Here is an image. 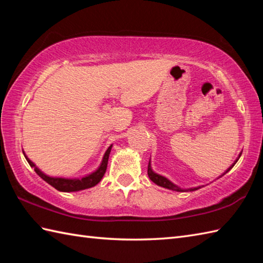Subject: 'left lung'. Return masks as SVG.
<instances>
[{"mask_svg": "<svg viewBox=\"0 0 263 263\" xmlns=\"http://www.w3.org/2000/svg\"><path fill=\"white\" fill-rule=\"evenodd\" d=\"M241 155H242V153H239V155H238V157L236 158V160L234 161V163H233L230 167H228V168H227L224 173H222V174H221L219 177L224 176V175L226 174V173H228V172H230V171L233 168L234 165H235V164L237 163V160L239 159V157H241ZM148 176H149L150 180H152L155 184H157V185H159V186H161V187L172 190V191H177V192H192V191H195V190L201 189V186L189 187V189H182V187H180V186H177L176 184H174L172 181H170L167 177L158 174V173H155V172L153 171V168H152V163H150V160H149V165H148ZM219 177H218V178H219Z\"/></svg>", "mask_w": 263, "mask_h": 263, "instance_id": "8db88e82", "label": "left lung"}]
</instances>
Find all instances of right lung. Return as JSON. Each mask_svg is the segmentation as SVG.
I'll list each match as a JSON object with an SVG mask.
<instances>
[{"mask_svg":"<svg viewBox=\"0 0 263 263\" xmlns=\"http://www.w3.org/2000/svg\"><path fill=\"white\" fill-rule=\"evenodd\" d=\"M111 147H113V144H110V146L106 150V153L103 157L102 163H100L98 168L90 173V174H87L85 176H81V177H74V178H68V177H60V176H49L45 173L42 172L41 170L38 168V167L32 163V161L27 157V155L25 154L24 150H22V153L25 155V158L27 159L28 164L30 165V167H32L35 172L37 173L38 176H41L44 181L47 182L49 185H52L53 187H55L58 190V191L61 192H77V191H81V190H86V189H90L92 186L96 185L102 180L106 168H107V163H108V157H109V154H110V150Z\"/></svg>","mask_w":263,"mask_h":263,"instance_id":"right-lung-1","label":"right lung"}]
</instances>
